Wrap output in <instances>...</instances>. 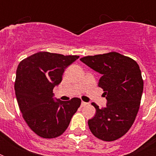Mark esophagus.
Returning a JSON list of instances; mask_svg holds the SVG:
<instances>
[{
    "instance_id": "esophagus-1",
    "label": "esophagus",
    "mask_w": 156,
    "mask_h": 156,
    "mask_svg": "<svg viewBox=\"0 0 156 156\" xmlns=\"http://www.w3.org/2000/svg\"><path fill=\"white\" fill-rule=\"evenodd\" d=\"M87 104H88V103L84 102V101H82V103H81V106H82V107H85V106H87Z\"/></svg>"
}]
</instances>
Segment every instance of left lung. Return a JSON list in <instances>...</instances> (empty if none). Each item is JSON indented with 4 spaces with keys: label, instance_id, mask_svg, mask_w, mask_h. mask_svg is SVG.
Instances as JSON below:
<instances>
[{
    "label": "left lung",
    "instance_id": "left-lung-1",
    "mask_svg": "<svg viewBox=\"0 0 156 156\" xmlns=\"http://www.w3.org/2000/svg\"><path fill=\"white\" fill-rule=\"evenodd\" d=\"M80 61L101 74L98 86L106 97L105 108L88 121L91 133L103 141L121 138L130 129L140 106L143 80L138 63L116 52L84 56Z\"/></svg>",
    "mask_w": 156,
    "mask_h": 156
}]
</instances>
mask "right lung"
Wrapping results in <instances>:
<instances>
[{"label": "right lung", "instance_id": "1", "mask_svg": "<svg viewBox=\"0 0 156 156\" xmlns=\"http://www.w3.org/2000/svg\"><path fill=\"white\" fill-rule=\"evenodd\" d=\"M78 57L40 52L18 65L14 83L18 106L28 126L41 138L61 135L80 107L79 98L55 100L52 93L65 69Z\"/></svg>", "mask_w": 156, "mask_h": 156}]
</instances>
